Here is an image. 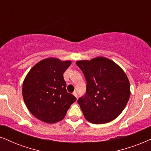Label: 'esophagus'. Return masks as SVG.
Listing matches in <instances>:
<instances>
[{"mask_svg": "<svg viewBox=\"0 0 151 151\" xmlns=\"http://www.w3.org/2000/svg\"><path fill=\"white\" fill-rule=\"evenodd\" d=\"M72 94H73L74 96L76 97V98H77V92H75V91H74V92L72 93Z\"/></svg>", "mask_w": 151, "mask_h": 151, "instance_id": "34e87169", "label": "esophagus"}]
</instances>
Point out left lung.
<instances>
[{"label": "left lung", "instance_id": "1", "mask_svg": "<svg viewBox=\"0 0 151 151\" xmlns=\"http://www.w3.org/2000/svg\"><path fill=\"white\" fill-rule=\"evenodd\" d=\"M76 64L86 80V93L78 100L86 119L104 124L116 119L130 96V84L123 70L113 60L102 56L78 60Z\"/></svg>", "mask_w": 151, "mask_h": 151}]
</instances>
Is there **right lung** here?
I'll list each match as a JSON object with an SVG mask.
<instances>
[{"label": "right lung", "instance_id": "right-lung-1", "mask_svg": "<svg viewBox=\"0 0 151 151\" xmlns=\"http://www.w3.org/2000/svg\"><path fill=\"white\" fill-rule=\"evenodd\" d=\"M71 60L50 57L36 63L25 77L22 95L28 109L37 119L52 124L62 121L77 100L66 91L63 73Z\"/></svg>", "mask_w": 151, "mask_h": 151}]
</instances>
